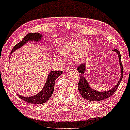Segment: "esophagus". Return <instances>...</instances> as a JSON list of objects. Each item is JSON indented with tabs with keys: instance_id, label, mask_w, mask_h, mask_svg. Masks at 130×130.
<instances>
[{
	"instance_id": "obj_1",
	"label": "esophagus",
	"mask_w": 130,
	"mask_h": 130,
	"mask_svg": "<svg viewBox=\"0 0 130 130\" xmlns=\"http://www.w3.org/2000/svg\"><path fill=\"white\" fill-rule=\"evenodd\" d=\"M67 71L68 72H72V71H75V69H74V67H69L67 69Z\"/></svg>"
}]
</instances>
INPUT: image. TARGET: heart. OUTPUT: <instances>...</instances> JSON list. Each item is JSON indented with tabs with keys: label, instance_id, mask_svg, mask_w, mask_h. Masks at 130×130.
Listing matches in <instances>:
<instances>
[{
	"label": "heart",
	"instance_id": "1",
	"mask_svg": "<svg viewBox=\"0 0 130 130\" xmlns=\"http://www.w3.org/2000/svg\"><path fill=\"white\" fill-rule=\"evenodd\" d=\"M91 45L89 42L83 40L74 39L64 44L60 52L62 56L71 58L75 63L79 64L86 57L90 51ZM58 58L60 59V57Z\"/></svg>",
	"mask_w": 130,
	"mask_h": 130
}]
</instances>
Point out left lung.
I'll list each match as a JSON object with an SVG mask.
<instances>
[{
    "instance_id": "left-lung-1",
    "label": "left lung",
    "mask_w": 130,
    "mask_h": 130,
    "mask_svg": "<svg viewBox=\"0 0 130 130\" xmlns=\"http://www.w3.org/2000/svg\"><path fill=\"white\" fill-rule=\"evenodd\" d=\"M112 51L118 54L119 63H120V66L121 77L117 84L111 89L105 90V91L99 92L92 88L90 85L89 84L87 79L83 76V74H85V71H86V64H82L77 67L78 72L82 74L80 77V80L79 84H78V89H79L82 96L84 99L89 101H99L104 100V99H107L108 98L111 96L118 88L121 82L122 77H123V67H122L121 63V59L120 53L119 52L118 50H113Z\"/></svg>"
}]
</instances>
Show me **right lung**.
Instances as JSON below:
<instances>
[{"label": "right lung", "instance_id": "obj_1", "mask_svg": "<svg viewBox=\"0 0 130 130\" xmlns=\"http://www.w3.org/2000/svg\"><path fill=\"white\" fill-rule=\"evenodd\" d=\"M43 38V35L40 33H29L28 34L23 40L17 44L12 50L10 54L17 50L20 48L28 42H39ZM10 60V58H9ZM62 71H51L47 76L46 82L42 90L36 95L31 96H23L17 93L18 96L23 101L28 103L33 104H42L48 101L51 95H53L54 89V83L56 80L61 75Z\"/></svg>", "mask_w": 130, "mask_h": 130}]
</instances>
